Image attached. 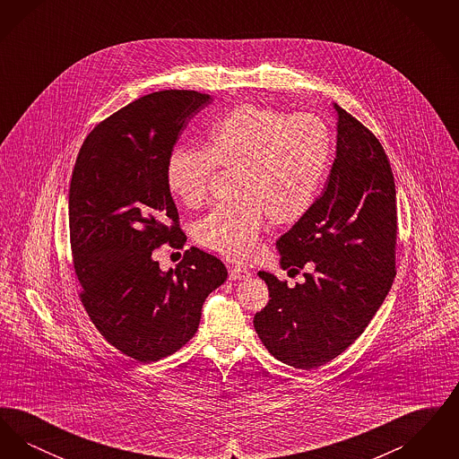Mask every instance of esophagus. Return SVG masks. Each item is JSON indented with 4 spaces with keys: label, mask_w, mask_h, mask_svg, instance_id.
Wrapping results in <instances>:
<instances>
[{
    "label": "esophagus",
    "mask_w": 459,
    "mask_h": 459,
    "mask_svg": "<svg viewBox=\"0 0 459 459\" xmlns=\"http://www.w3.org/2000/svg\"><path fill=\"white\" fill-rule=\"evenodd\" d=\"M251 277V272L242 266H229V279L230 281H246Z\"/></svg>",
    "instance_id": "1"
}]
</instances>
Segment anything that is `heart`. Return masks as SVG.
<instances>
[{
  "instance_id": "b5f03b06",
  "label": "heart",
  "mask_w": 459,
  "mask_h": 459,
  "mask_svg": "<svg viewBox=\"0 0 459 459\" xmlns=\"http://www.w3.org/2000/svg\"><path fill=\"white\" fill-rule=\"evenodd\" d=\"M332 135L311 113L240 105L208 132L204 150L177 148L167 161V182L187 206L208 195L217 167L236 170L232 203L199 220L196 240L232 262H246L263 230L294 225L315 206L327 178Z\"/></svg>"
}]
</instances>
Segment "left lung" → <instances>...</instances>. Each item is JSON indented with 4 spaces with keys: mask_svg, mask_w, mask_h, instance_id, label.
<instances>
[{
    "mask_svg": "<svg viewBox=\"0 0 459 459\" xmlns=\"http://www.w3.org/2000/svg\"><path fill=\"white\" fill-rule=\"evenodd\" d=\"M337 152L327 186L305 219L281 239V266L305 284L289 287L268 272L270 301L255 315L264 348L294 368L325 365L368 327L395 277L397 206L389 158L375 134L333 105Z\"/></svg>",
    "mask_w": 459,
    "mask_h": 459,
    "instance_id": "left-lung-1",
    "label": "left lung"
}]
</instances>
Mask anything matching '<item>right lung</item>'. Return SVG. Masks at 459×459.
Here are the masks:
<instances>
[{
	"label": "right lung",
	"instance_id": "add662e5",
	"mask_svg": "<svg viewBox=\"0 0 459 459\" xmlns=\"http://www.w3.org/2000/svg\"><path fill=\"white\" fill-rule=\"evenodd\" d=\"M210 101L184 89L132 101L89 132L72 172L68 227L81 303L111 346L143 363L187 344L204 299L227 281L225 264L197 247L169 272L153 260L161 244H186L167 161Z\"/></svg>",
	"mask_w": 459,
	"mask_h": 459
}]
</instances>
